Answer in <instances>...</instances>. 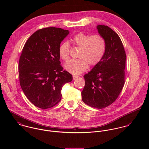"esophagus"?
Returning a JSON list of instances; mask_svg holds the SVG:
<instances>
[{
	"instance_id": "obj_1",
	"label": "esophagus",
	"mask_w": 149,
	"mask_h": 149,
	"mask_svg": "<svg viewBox=\"0 0 149 149\" xmlns=\"http://www.w3.org/2000/svg\"><path fill=\"white\" fill-rule=\"evenodd\" d=\"M79 76H75V75H74V76H73V80H75V79H76L77 78H78Z\"/></svg>"
}]
</instances>
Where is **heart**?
I'll use <instances>...</instances> for the list:
<instances>
[{
	"label": "heart",
	"instance_id": "obj_1",
	"mask_svg": "<svg viewBox=\"0 0 149 149\" xmlns=\"http://www.w3.org/2000/svg\"><path fill=\"white\" fill-rule=\"evenodd\" d=\"M70 41L81 49L78 55L79 59L70 60L64 67L73 74H79L87 69L88 64L94 66L103 58L106 50L105 39L99 34L89 36L79 33L71 38ZM70 46L68 42H64L59 47L58 53L62 60L67 61L69 58Z\"/></svg>",
	"mask_w": 149,
	"mask_h": 149
}]
</instances>
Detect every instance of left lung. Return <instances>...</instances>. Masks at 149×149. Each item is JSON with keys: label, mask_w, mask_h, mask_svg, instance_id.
I'll return each instance as SVG.
<instances>
[{"label": "left lung", "mask_w": 149, "mask_h": 149, "mask_svg": "<svg viewBox=\"0 0 149 149\" xmlns=\"http://www.w3.org/2000/svg\"><path fill=\"white\" fill-rule=\"evenodd\" d=\"M96 28L105 39L106 50L100 62L84 76L81 96L86 104L101 109L113 103L123 89L126 54L116 33L105 25Z\"/></svg>", "instance_id": "1"}]
</instances>
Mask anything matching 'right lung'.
<instances>
[{
    "label": "right lung",
    "instance_id": "right-lung-1",
    "mask_svg": "<svg viewBox=\"0 0 149 149\" xmlns=\"http://www.w3.org/2000/svg\"><path fill=\"white\" fill-rule=\"evenodd\" d=\"M68 30L47 27L37 30L25 43L19 61L22 89L34 106L47 109L61 99L63 85L71 82L72 75L60 65V43Z\"/></svg>",
    "mask_w": 149,
    "mask_h": 149
}]
</instances>
